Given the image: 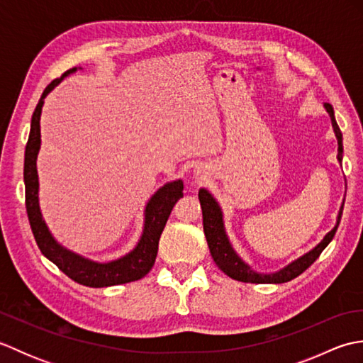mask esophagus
Listing matches in <instances>:
<instances>
[{
    "mask_svg": "<svg viewBox=\"0 0 363 363\" xmlns=\"http://www.w3.org/2000/svg\"><path fill=\"white\" fill-rule=\"evenodd\" d=\"M194 174L198 181H206L207 176H209V168L204 164H199L194 168Z\"/></svg>",
    "mask_w": 363,
    "mask_h": 363,
    "instance_id": "obj_1",
    "label": "esophagus"
}]
</instances>
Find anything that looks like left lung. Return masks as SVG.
I'll list each match as a JSON object with an SVG mask.
<instances>
[{"label":"left lung","instance_id":"left-lung-1","mask_svg":"<svg viewBox=\"0 0 363 363\" xmlns=\"http://www.w3.org/2000/svg\"><path fill=\"white\" fill-rule=\"evenodd\" d=\"M325 109L329 113L330 123H333V129L337 137V143H338V154H337V160L338 164L342 165L343 160V137H342V130L338 128L337 121H335V115L333 106L325 103ZM199 203H201V209H203V226H204V235L207 245H209V251L211 256L213 259L215 264L221 269L223 273L228 274L229 277H233L235 281L240 282H251V284H284L289 282L291 279H295L296 276L301 273H304L307 268H309L315 260L320 257V254L323 250L333 242V238L337 233V228L340 225V218L343 213V204L340 206V211L337 213V221L335 226L329 230V233L323 237V240L315 245L311 251L304 252L303 256H299L298 259L291 260L290 264L282 267L281 269L273 273H260L257 269H254L250 264L238 256L237 251L234 250L233 243H230L226 228H225V217H223V211L218 204L217 199L213 198L207 189H199Z\"/></svg>","mask_w":363,"mask_h":363}]
</instances>
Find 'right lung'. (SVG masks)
<instances>
[{
	"label": "right lung",
	"instance_id": "right-lung-1",
	"mask_svg": "<svg viewBox=\"0 0 363 363\" xmlns=\"http://www.w3.org/2000/svg\"><path fill=\"white\" fill-rule=\"evenodd\" d=\"M82 70L81 67H74L62 74V78L54 79L48 87L43 90V94L38 99V104L30 118V130L29 138L25 150V189H26V212L29 218L30 229L35 242L40 248L43 256L51 260L54 265H57L60 272L65 273L70 279L87 287H112L126 282H133L142 279L143 276L150 273L154 265V260L157 256L159 238L162 230L165 228V223L172 213L173 206L177 199L182 196L184 182L182 179H176L167 182L154 191V195L148 199L143 211V229L140 238L135 246L125 256L118 259L96 262L81 256L72 250L65 248L64 245L57 242V238L52 235L48 225L42 215L40 203H38V173H37V156L40 151V115L45 98L50 91L57 87L64 78Z\"/></svg>",
	"mask_w": 363,
	"mask_h": 363
}]
</instances>
